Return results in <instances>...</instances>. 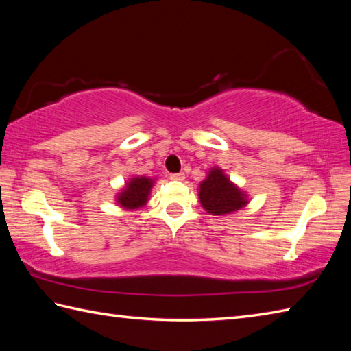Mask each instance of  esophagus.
<instances>
[{
  "instance_id": "esophagus-1",
  "label": "esophagus",
  "mask_w": 351,
  "mask_h": 351,
  "mask_svg": "<svg viewBox=\"0 0 351 351\" xmlns=\"http://www.w3.org/2000/svg\"><path fill=\"white\" fill-rule=\"evenodd\" d=\"M170 180H173V181H184V180H185V175H184V173H171V175H170Z\"/></svg>"
}]
</instances>
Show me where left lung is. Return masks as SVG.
<instances>
[{
  "mask_svg": "<svg viewBox=\"0 0 351 351\" xmlns=\"http://www.w3.org/2000/svg\"><path fill=\"white\" fill-rule=\"evenodd\" d=\"M199 200L213 215H225L241 210L249 204L245 193L230 182L225 171L214 167L199 185Z\"/></svg>",
  "mask_w": 351,
  "mask_h": 351,
  "instance_id": "8db88e82",
  "label": "left lung"
}]
</instances>
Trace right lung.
I'll return each mask as SVG.
<instances>
[{"mask_svg":"<svg viewBox=\"0 0 351 351\" xmlns=\"http://www.w3.org/2000/svg\"><path fill=\"white\" fill-rule=\"evenodd\" d=\"M152 187L154 178L134 176L116 196V202L125 210H138L146 205Z\"/></svg>","mask_w":351,"mask_h":351,"instance_id":"obj_1","label":"right lung"}]
</instances>
